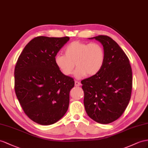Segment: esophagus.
<instances>
[{"instance_id": "1", "label": "esophagus", "mask_w": 148, "mask_h": 148, "mask_svg": "<svg viewBox=\"0 0 148 148\" xmlns=\"http://www.w3.org/2000/svg\"><path fill=\"white\" fill-rule=\"evenodd\" d=\"M81 85V82L78 81H75V86H80Z\"/></svg>"}]
</instances>
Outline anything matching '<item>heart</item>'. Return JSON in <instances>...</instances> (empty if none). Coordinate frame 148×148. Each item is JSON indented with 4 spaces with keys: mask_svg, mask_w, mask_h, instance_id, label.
I'll return each instance as SVG.
<instances>
[{
    "mask_svg": "<svg viewBox=\"0 0 148 148\" xmlns=\"http://www.w3.org/2000/svg\"><path fill=\"white\" fill-rule=\"evenodd\" d=\"M64 53L57 54L54 61L61 73L67 76L73 74L75 66L76 77L81 78L87 74L92 76L99 73L104 63V49L97 42L74 41L65 47Z\"/></svg>",
    "mask_w": 148,
    "mask_h": 148,
    "instance_id": "heart-1",
    "label": "heart"
}]
</instances>
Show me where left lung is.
I'll return each instance as SVG.
<instances>
[{
  "label": "left lung",
  "mask_w": 148,
  "mask_h": 148,
  "mask_svg": "<svg viewBox=\"0 0 148 148\" xmlns=\"http://www.w3.org/2000/svg\"><path fill=\"white\" fill-rule=\"evenodd\" d=\"M89 39L103 45L105 59L99 73L81 81L84 107L96 122L109 124L121 117L130 101L131 67L123 49L111 37L98 36Z\"/></svg>",
  "instance_id": "1"
}]
</instances>
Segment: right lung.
<instances>
[{
    "label": "right lung",
    "mask_w": 148,
    "mask_h": 148,
    "mask_svg": "<svg viewBox=\"0 0 148 148\" xmlns=\"http://www.w3.org/2000/svg\"><path fill=\"white\" fill-rule=\"evenodd\" d=\"M69 37L39 36L21 52L15 67V92L25 114L34 122L51 125L64 116L74 79L63 74L54 58Z\"/></svg>",
    "instance_id": "1"
}]
</instances>
